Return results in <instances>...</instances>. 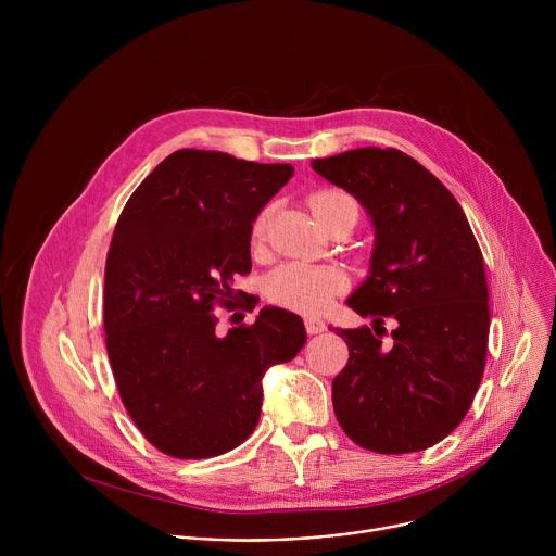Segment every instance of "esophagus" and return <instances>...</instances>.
<instances>
[{
	"label": "esophagus",
	"mask_w": 556,
	"mask_h": 556,
	"mask_svg": "<svg viewBox=\"0 0 556 556\" xmlns=\"http://www.w3.org/2000/svg\"><path fill=\"white\" fill-rule=\"evenodd\" d=\"M305 332L307 334H321L326 332V324L321 319H316V316H305Z\"/></svg>",
	"instance_id": "obj_1"
}]
</instances>
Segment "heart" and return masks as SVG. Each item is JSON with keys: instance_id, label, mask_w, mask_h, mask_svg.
Instances as JSON below:
<instances>
[{"instance_id": "1", "label": "heart", "mask_w": 556, "mask_h": 556, "mask_svg": "<svg viewBox=\"0 0 556 556\" xmlns=\"http://www.w3.org/2000/svg\"><path fill=\"white\" fill-rule=\"evenodd\" d=\"M314 217L326 228L330 222L352 215L356 219V202L343 191H319L307 200ZM270 211H262L253 224V242L262 244L268 228ZM270 301L296 312H321L343 290V277L332 268L309 264H286L277 268L266 283Z\"/></svg>"}]
</instances>
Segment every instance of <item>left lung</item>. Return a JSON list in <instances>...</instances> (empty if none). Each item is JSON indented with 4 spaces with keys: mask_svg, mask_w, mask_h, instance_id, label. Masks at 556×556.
Returning <instances> with one entry per match:
<instances>
[{
    "mask_svg": "<svg viewBox=\"0 0 556 556\" xmlns=\"http://www.w3.org/2000/svg\"><path fill=\"white\" fill-rule=\"evenodd\" d=\"M312 167L350 191L376 228L369 277L348 299L374 330L337 328L350 350L332 382L337 420L367 451H425L464 420L484 376L480 244L453 193L401 149H352ZM384 318L396 321L391 342L379 339Z\"/></svg>",
    "mask_w": 556,
    "mask_h": 556,
    "instance_id": "left-lung-1",
    "label": "left lung"
}]
</instances>
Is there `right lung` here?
<instances>
[{"mask_svg": "<svg viewBox=\"0 0 556 556\" xmlns=\"http://www.w3.org/2000/svg\"><path fill=\"white\" fill-rule=\"evenodd\" d=\"M292 174L290 165L180 149L140 182L116 222L105 348L129 418L172 457L240 446L257 427L266 369L305 345L301 316L288 309L264 307L226 337L215 334L213 314L247 294L232 281L251 273L253 222Z\"/></svg>", "mask_w": 556, "mask_h": 556, "instance_id": "right-lung-1", "label": "right lung"}]
</instances>
